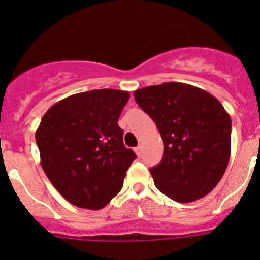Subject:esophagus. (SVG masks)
<instances>
[{"mask_svg": "<svg viewBox=\"0 0 260 260\" xmlns=\"http://www.w3.org/2000/svg\"><path fill=\"white\" fill-rule=\"evenodd\" d=\"M134 151H135V153H137V155H138V157H141V156H142V147L141 146L135 147Z\"/></svg>", "mask_w": 260, "mask_h": 260, "instance_id": "34e87169", "label": "esophagus"}]
</instances>
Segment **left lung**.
<instances>
[{
	"instance_id": "obj_1",
	"label": "left lung",
	"mask_w": 260,
	"mask_h": 260,
	"mask_svg": "<svg viewBox=\"0 0 260 260\" xmlns=\"http://www.w3.org/2000/svg\"><path fill=\"white\" fill-rule=\"evenodd\" d=\"M134 98L164 142L162 160L150 169L156 187L180 203L212 191L231 157L232 121L221 103L180 82L139 88Z\"/></svg>"
}]
</instances>
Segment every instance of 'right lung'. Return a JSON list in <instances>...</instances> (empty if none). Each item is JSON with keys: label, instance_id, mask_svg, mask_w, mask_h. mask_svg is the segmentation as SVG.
Returning a JSON list of instances; mask_svg holds the SVG:
<instances>
[{"label": "right lung", "instance_id": "add662e5", "mask_svg": "<svg viewBox=\"0 0 260 260\" xmlns=\"http://www.w3.org/2000/svg\"><path fill=\"white\" fill-rule=\"evenodd\" d=\"M128 92L92 89L63 99L47 110L36 130L41 167L71 204L100 210L123 186L137 158L123 144L119 114Z\"/></svg>", "mask_w": 260, "mask_h": 260}]
</instances>
